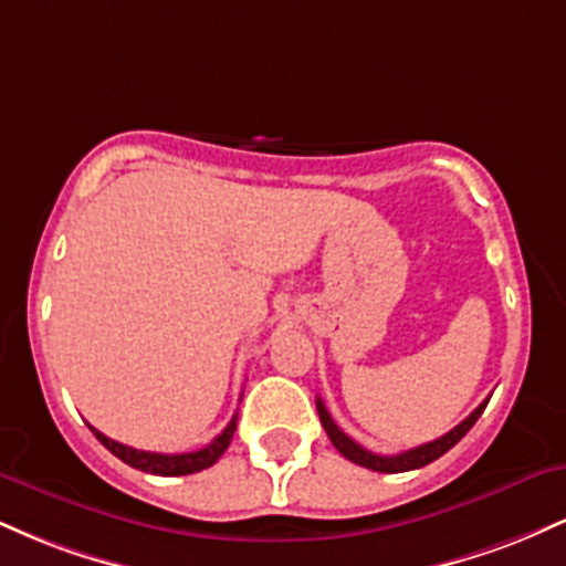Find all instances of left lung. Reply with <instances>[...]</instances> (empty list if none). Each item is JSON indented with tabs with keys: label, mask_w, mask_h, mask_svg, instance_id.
<instances>
[{
	"label": "left lung",
	"mask_w": 566,
	"mask_h": 566,
	"mask_svg": "<svg viewBox=\"0 0 566 566\" xmlns=\"http://www.w3.org/2000/svg\"><path fill=\"white\" fill-rule=\"evenodd\" d=\"M486 401H490V399H484L482 405L473 409V412L463 420V423L454 426L450 433H444V437L428 441V444H420V447H415V450H407V452H399V454H375V452L365 450V447H361V444H356L354 439L346 437V433H343L340 428L335 426L333 415L327 412V407H324L322 399H316V412H319V420H322L324 431H327L329 441H333L335 450L340 452L343 458H348L350 463H356V465H365V469H369V471L401 473V471L423 469V465L433 463V460L441 458V454H444L447 450H452V447L458 444V441L471 431L473 423H476V420L482 418Z\"/></svg>",
	"instance_id": "8db88e82"
}]
</instances>
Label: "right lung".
Here are the masks:
<instances>
[{
	"mask_svg": "<svg viewBox=\"0 0 566 566\" xmlns=\"http://www.w3.org/2000/svg\"><path fill=\"white\" fill-rule=\"evenodd\" d=\"M90 431L95 433V439L101 441L108 452H114L122 463L133 465V469L146 471V473H157V476H186V473H197V471L210 469L212 463H218L220 454L229 450L233 431H237V415H233L231 423L223 428V433H218L210 444L201 447V450H197V452H184V454H161V452L135 450V447L119 444V441L103 437V433L95 431L93 426H90Z\"/></svg>",
	"mask_w": 566,
	"mask_h": 566,
	"instance_id": "1",
	"label": "right lung"
}]
</instances>
